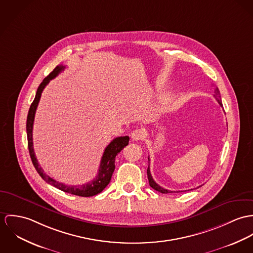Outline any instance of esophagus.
<instances>
[{"label":"esophagus","instance_id":"1","mask_svg":"<svg viewBox=\"0 0 253 253\" xmlns=\"http://www.w3.org/2000/svg\"><path fill=\"white\" fill-rule=\"evenodd\" d=\"M143 137H144V133H143V131H142L141 129H136V130H134V131L132 132V134H131L132 140H136V141L142 140Z\"/></svg>","mask_w":253,"mask_h":253}]
</instances>
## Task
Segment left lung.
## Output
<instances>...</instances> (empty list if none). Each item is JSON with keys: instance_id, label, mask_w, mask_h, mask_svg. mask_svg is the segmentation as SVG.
Returning <instances> with one entry per match:
<instances>
[{"instance_id": "1", "label": "left lung", "mask_w": 253, "mask_h": 253, "mask_svg": "<svg viewBox=\"0 0 253 253\" xmlns=\"http://www.w3.org/2000/svg\"><path fill=\"white\" fill-rule=\"evenodd\" d=\"M215 94L213 95L214 96V98L216 99V101L219 103V105L222 107V103H221V98H220V93H219V90H218V88H215V92H214ZM148 161H149V158H148ZM147 178H148V182H149V185L154 189V190H156V191H158V192H161V193H163V194H167V193H171V192H175V191H169L168 189H165V188H163V187H161L160 185H158L155 181H154V179L152 178V176H151V173H150V169H149V165H148V168H147ZM192 190V189H191ZM176 192H182V191H176Z\"/></svg>"}]
</instances>
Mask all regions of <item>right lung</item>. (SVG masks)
I'll list each match as a JSON object with an SVG mask.
<instances>
[{
	"instance_id": "obj_1",
	"label": "right lung",
	"mask_w": 253,
	"mask_h": 253,
	"mask_svg": "<svg viewBox=\"0 0 253 253\" xmlns=\"http://www.w3.org/2000/svg\"><path fill=\"white\" fill-rule=\"evenodd\" d=\"M64 69H65V66H62V65L57 66L56 68L42 81V83L40 84L38 90H37L36 97H35L33 103L31 104V107L29 109L28 116H27V123H26L29 153H30L33 165L37 169L38 173L47 183L53 185L54 187H56L58 189L64 191L66 193H70L73 195L81 197L95 196V195L99 194L100 192H102L106 188V186L110 183V181L112 179L113 170L115 169V165H114L115 157L126 145H128V143H129L128 136L117 137L111 141V143L106 147V149L104 151L103 157L101 159V164L99 167L98 174L96 175V177L93 180H91L85 184H82V185H67V184H64L62 182H59L55 179L51 178L49 175H47L45 172H43V169L40 167L38 160L36 158L35 152H34L33 124H34V119H35V113L37 111L42 93L44 87L48 84V83L51 80H53L54 78H56L62 71H64Z\"/></svg>"
}]
</instances>
